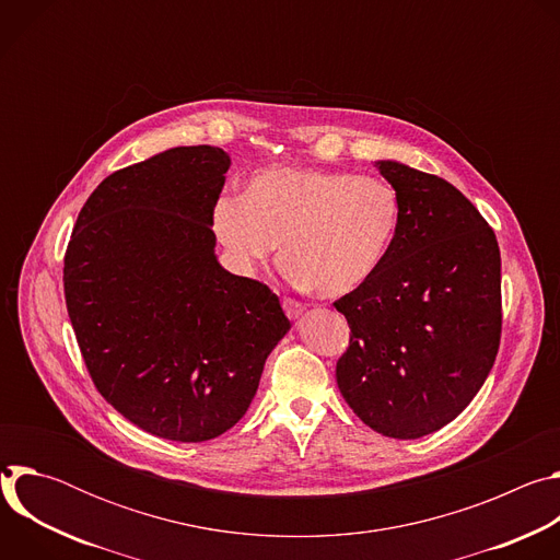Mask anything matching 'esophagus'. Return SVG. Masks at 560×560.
I'll return each instance as SVG.
<instances>
[{"label": "esophagus", "instance_id": "esophagus-1", "mask_svg": "<svg viewBox=\"0 0 560 560\" xmlns=\"http://www.w3.org/2000/svg\"><path fill=\"white\" fill-rule=\"evenodd\" d=\"M283 310H285V314L290 318H299L303 314V305L299 301H294V299H288V296L283 299Z\"/></svg>", "mask_w": 560, "mask_h": 560}]
</instances>
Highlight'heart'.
I'll return each mask as SVG.
<instances>
[{
  "instance_id": "heart-1",
  "label": "heart",
  "mask_w": 560,
  "mask_h": 560,
  "mask_svg": "<svg viewBox=\"0 0 560 560\" xmlns=\"http://www.w3.org/2000/svg\"><path fill=\"white\" fill-rule=\"evenodd\" d=\"M398 225L401 199L392 184L301 166L264 168L242 197H221L212 208V230L236 270L255 272L281 242L285 277L324 296L363 288Z\"/></svg>"
}]
</instances>
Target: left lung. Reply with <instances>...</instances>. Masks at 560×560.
<instances>
[{"label": "left lung", "mask_w": 560, "mask_h": 560, "mask_svg": "<svg viewBox=\"0 0 560 560\" xmlns=\"http://www.w3.org/2000/svg\"><path fill=\"white\" fill-rule=\"evenodd\" d=\"M376 168L401 199V225L378 272L335 301L352 332L337 383L378 434L421 439L454 421L494 365L501 253L452 184L389 159Z\"/></svg>", "instance_id": "left-lung-1"}]
</instances>
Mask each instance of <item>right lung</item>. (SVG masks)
<instances>
[{
  "instance_id": "add662e5",
  "label": "right lung",
  "mask_w": 560,
  "mask_h": 560,
  "mask_svg": "<svg viewBox=\"0 0 560 560\" xmlns=\"http://www.w3.org/2000/svg\"><path fill=\"white\" fill-rule=\"evenodd\" d=\"M230 156L179 145L106 177L63 257L70 324L91 378L130 423L201 443L246 415L290 330L279 296L221 268L212 208Z\"/></svg>"
}]
</instances>
